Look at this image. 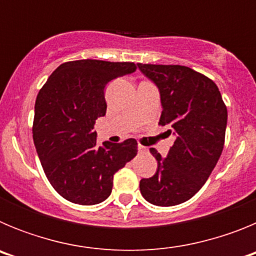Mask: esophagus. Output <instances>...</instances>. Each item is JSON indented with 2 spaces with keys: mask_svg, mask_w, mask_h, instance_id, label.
Listing matches in <instances>:
<instances>
[{
  "mask_svg": "<svg viewBox=\"0 0 256 256\" xmlns=\"http://www.w3.org/2000/svg\"><path fill=\"white\" fill-rule=\"evenodd\" d=\"M148 148H144V146H142V144H138V152L141 154H144V152H148Z\"/></svg>",
  "mask_w": 256,
  "mask_h": 256,
  "instance_id": "1",
  "label": "esophagus"
}]
</instances>
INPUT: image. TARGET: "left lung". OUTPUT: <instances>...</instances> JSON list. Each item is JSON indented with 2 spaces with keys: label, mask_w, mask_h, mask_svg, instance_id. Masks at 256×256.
Here are the masks:
<instances>
[{
  "label": "left lung",
  "mask_w": 256,
  "mask_h": 256,
  "mask_svg": "<svg viewBox=\"0 0 256 256\" xmlns=\"http://www.w3.org/2000/svg\"><path fill=\"white\" fill-rule=\"evenodd\" d=\"M159 90L160 126L176 137L166 158L155 148L156 173L140 182L141 194L158 206L182 204L204 186L224 146L227 108L212 79L182 65L137 64Z\"/></svg>",
  "instance_id": "obj_1"
}]
</instances>
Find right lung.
Returning <instances> with one entry per match:
<instances>
[{"label":"right lung","mask_w":256,"mask_h":256,"mask_svg":"<svg viewBox=\"0 0 256 256\" xmlns=\"http://www.w3.org/2000/svg\"><path fill=\"white\" fill-rule=\"evenodd\" d=\"M133 62L76 60L61 64L36 100L33 141L47 180L58 195L79 205L110 196L112 178L137 155V141L97 146V118L106 114L110 80L134 73Z\"/></svg>","instance_id":"add662e5"}]
</instances>
